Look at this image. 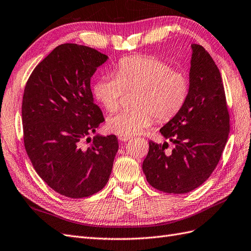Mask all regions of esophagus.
Returning <instances> with one entry per match:
<instances>
[{
	"label": "esophagus",
	"mask_w": 251,
	"mask_h": 251,
	"mask_svg": "<svg viewBox=\"0 0 251 251\" xmlns=\"http://www.w3.org/2000/svg\"><path fill=\"white\" fill-rule=\"evenodd\" d=\"M118 139L120 141H127L128 139H131V136H125V135H119Z\"/></svg>",
	"instance_id": "esophagus-1"
}]
</instances>
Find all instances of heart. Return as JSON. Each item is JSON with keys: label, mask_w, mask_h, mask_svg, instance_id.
<instances>
[{"label": "heart", "mask_w": 251, "mask_h": 251, "mask_svg": "<svg viewBox=\"0 0 251 251\" xmlns=\"http://www.w3.org/2000/svg\"><path fill=\"white\" fill-rule=\"evenodd\" d=\"M126 92H135V109L111 115L106 126L112 133L133 136L150 126L154 117L168 123L177 116L190 94V80L154 56L126 57L118 62L115 76L99 78L93 87L95 99L109 112L118 109Z\"/></svg>", "instance_id": "obj_1"}]
</instances>
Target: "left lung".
Segmentation results:
<instances>
[{"mask_svg":"<svg viewBox=\"0 0 251 251\" xmlns=\"http://www.w3.org/2000/svg\"><path fill=\"white\" fill-rule=\"evenodd\" d=\"M190 94L184 109L160 128L175 148L149 141L142 170L149 184L166 193H188L209 178L218 166L230 130L221 73L209 52L192 44Z\"/></svg>","mask_w":251,"mask_h":251,"instance_id":"obj_1","label":"left lung"}]
</instances>
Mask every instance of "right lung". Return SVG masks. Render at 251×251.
Masks as SVG:
<instances>
[{"instance_id": "right-lung-1", "label": "right lung", "mask_w": 251, "mask_h": 251, "mask_svg": "<svg viewBox=\"0 0 251 251\" xmlns=\"http://www.w3.org/2000/svg\"><path fill=\"white\" fill-rule=\"evenodd\" d=\"M106 60L92 47L61 44L35 67L24 89L26 153L40 177L71 199L100 191L118 151L115 135L89 137L104 121L94 103L91 78Z\"/></svg>"}]
</instances>
